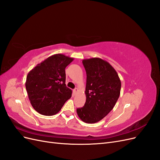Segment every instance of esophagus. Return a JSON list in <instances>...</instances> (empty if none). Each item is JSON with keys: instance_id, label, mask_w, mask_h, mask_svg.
<instances>
[{"instance_id": "1", "label": "esophagus", "mask_w": 160, "mask_h": 160, "mask_svg": "<svg viewBox=\"0 0 160 160\" xmlns=\"http://www.w3.org/2000/svg\"><path fill=\"white\" fill-rule=\"evenodd\" d=\"M77 91H78V89H77V88H75V89H74L73 90H72V92H73L74 94H76L77 93Z\"/></svg>"}]
</instances>
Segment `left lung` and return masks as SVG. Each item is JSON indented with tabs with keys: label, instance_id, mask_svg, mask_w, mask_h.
I'll return each mask as SVG.
<instances>
[{
	"label": "left lung",
	"instance_id": "8db88e82",
	"mask_svg": "<svg viewBox=\"0 0 160 160\" xmlns=\"http://www.w3.org/2000/svg\"><path fill=\"white\" fill-rule=\"evenodd\" d=\"M82 62L87 73L86 101L83 108L77 109V113L85 123H95L113 109L122 83L118 72L106 61L91 58Z\"/></svg>",
	"mask_w": 160,
	"mask_h": 160
}]
</instances>
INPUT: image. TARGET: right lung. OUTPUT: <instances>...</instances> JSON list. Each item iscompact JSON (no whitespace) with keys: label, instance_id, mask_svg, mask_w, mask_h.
Listing matches in <instances>:
<instances>
[{"label":"right lung","instance_id":"obj_1","mask_svg":"<svg viewBox=\"0 0 160 160\" xmlns=\"http://www.w3.org/2000/svg\"><path fill=\"white\" fill-rule=\"evenodd\" d=\"M73 61L55 54L38 64L28 72L26 89L32 108L43 115L57 113L71 98L72 91L65 84V68Z\"/></svg>","mask_w":160,"mask_h":160}]
</instances>
